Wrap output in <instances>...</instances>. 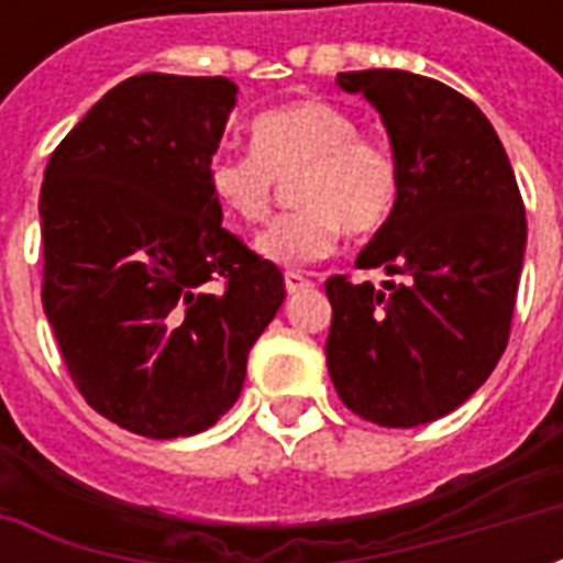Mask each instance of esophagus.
Wrapping results in <instances>:
<instances>
[{
  "label": "esophagus",
  "instance_id": "34e87169",
  "mask_svg": "<svg viewBox=\"0 0 563 563\" xmlns=\"http://www.w3.org/2000/svg\"><path fill=\"white\" fill-rule=\"evenodd\" d=\"M283 283H286V292H305V289L313 286L301 271H286V274H283Z\"/></svg>",
  "mask_w": 563,
  "mask_h": 563
}]
</instances>
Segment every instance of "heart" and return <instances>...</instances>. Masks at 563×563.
<instances>
[{
  "label": "heart",
  "mask_w": 563,
  "mask_h": 563,
  "mask_svg": "<svg viewBox=\"0 0 563 563\" xmlns=\"http://www.w3.org/2000/svg\"><path fill=\"white\" fill-rule=\"evenodd\" d=\"M253 153H220L208 186L225 217L258 225L268 220L277 180L292 184L301 210L274 220L256 238V253L274 265H310L331 256L343 229L355 238L379 232L401 198L398 162L362 135V123L341 104L301 99L250 123Z\"/></svg>",
  "instance_id": "b5f03b06"
}]
</instances>
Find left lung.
<instances>
[{
    "mask_svg": "<svg viewBox=\"0 0 563 563\" xmlns=\"http://www.w3.org/2000/svg\"><path fill=\"white\" fill-rule=\"evenodd\" d=\"M386 126L398 208L355 258L404 280L329 277L325 362L341 401L383 428L459 410L507 350L528 222L507 150L485 114L434 78L343 71Z\"/></svg>",
    "mask_w": 563,
    "mask_h": 563,
    "instance_id": "obj_1",
    "label": "left lung"
}]
</instances>
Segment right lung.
Wrapping results in <instances>:
<instances>
[{
    "instance_id": "obj_1",
    "label": "right lung",
    "mask_w": 563,
    "mask_h": 563,
    "mask_svg": "<svg viewBox=\"0 0 563 563\" xmlns=\"http://www.w3.org/2000/svg\"><path fill=\"white\" fill-rule=\"evenodd\" d=\"M234 102L229 78L135 75L92 104L44 172V313L80 395L132 434L172 440L220 422L286 298L280 268L222 229L210 196Z\"/></svg>"
}]
</instances>
